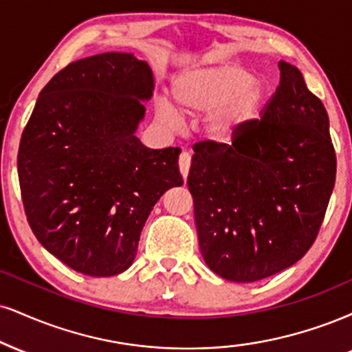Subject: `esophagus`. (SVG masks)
Segmentation results:
<instances>
[{
	"label": "esophagus",
	"instance_id": "1",
	"mask_svg": "<svg viewBox=\"0 0 352 352\" xmlns=\"http://www.w3.org/2000/svg\"><path fill=\"white\" fill-rule=\"evenodd\" d=\"M190 164H192V155H190L188 152H182L180 159H179V167H180L182 177H184V179H187L188 177Z\"/></svg>",
	"mask_w": 352,
	"mask_h": 352
}]
</instances>
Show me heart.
I'll return each instance as SVG.
<instances>
[{
	"label": "heart",
	"instance_id": "heart-1",
	"mask_svg": "<svg viewBox=\"0 0 352 352\" xmlns=\"http://www.w3.org/2000/svg\"><path fill=\"white\" fill-rule=\"evenodd\" d=\"M172 95L180 111L188 116L214 111L208 124L211 138L224 142L257 111L264 91L248 69L238 63H218L179 72L172 82ZM157 113L167 122L180 120L179 111L165 100L159 103Z\"/></svg>",
	"mask_w": 352,
	"mask_h": 352
}]
</instances>
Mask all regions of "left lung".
Instances as JSON below:
<instances>
[{
  "label": "left lung",
  "instance_id": "obj_1",
  "mask_svg": "<svg viewBox=\"0 0 352 352\" xmlns=\"http://www.w3.org/2000/svg\"><path fill=\"white\" fill-rule=\"evenodd\" d=\"M261 121L232 144L193 146L188 190L206 265L231 282H257L302 259L323 223L336 154L328 113L289 62Z\"/></svg>",
  "mask_w": 352,
  "mask_h": 352
}]
</instances>
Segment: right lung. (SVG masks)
I'll return each instance as SVG.
<instances>
[{
    "mask_svg": "<svg viewBox=\"0 0 352 352\" xmlns=\"http://www.w3.org/2000/svg\"><path fill=\"white\" fill-rule=\"evenodd\" d=\"M152 91L151 67L134 54L91 55L54 75L24 128L18 175L29 226L77 272H124L155 203L184 185L179 147L149 149L135 135Z\"/></svg>",
    "mask_w": 352,
    "mask_h": 352,
    "instance_id": "right-lung-1",
    "label": "right lung"
}]
</instances>
